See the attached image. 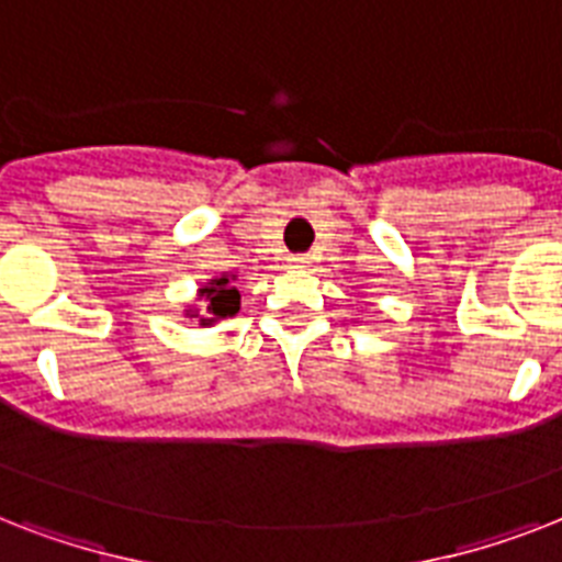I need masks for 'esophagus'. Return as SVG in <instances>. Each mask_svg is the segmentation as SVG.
I'll list each match as a JSON object with an SVG mask.
<instances>
[{
  "label": "esophagus",
  "instance_id": "34e87169",
  "mask_svg": "<svg viewBox=\"0 0 562 562\" xmlns=\"http://www.w3.org/2000/svg\"><path fill=\"white\" fill-rule=\"evenodd\" d=\"M289 265L291 268H308V256H291Z\"/></svg>",
  "mask_w": 562,
  "mask_h": 562
}]
</instances>
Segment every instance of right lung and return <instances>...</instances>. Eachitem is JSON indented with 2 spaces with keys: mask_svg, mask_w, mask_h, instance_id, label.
<instances>
[{
  "mask_svg": "<svg viewBox=\"0 0 562 562\" xmlns=\"http://www.w3.org/2000/svg\"><path fill=\"white\" fill-rule=\"evenodd\" d=\"M236 271H221L212 280L201 282V289L194 291V303L183 308V315L198 317V326H215L224 317L238 315L241 291L236 289Z\"/></svg>",
  "mask_w": 562,
  "mask_h": 562,
  "instance_id": "add662e5",
  "label": "right lung"
}]
</instances>
